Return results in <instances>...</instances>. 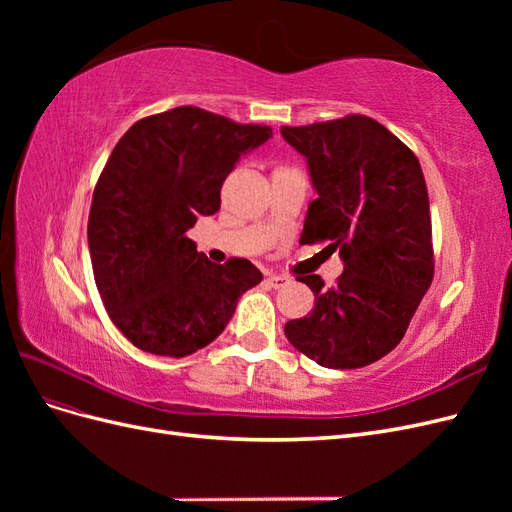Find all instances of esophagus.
<instances>
[{
	"label": "esophagus",
	"mask_w": 512,
	"mask_h": 512,
	"mask_svg": "<svg viewBox=\"0 0 512 512\" xmlns=\"http://www.w3.org/2000/svg\"><path fill=\"white\" fill-rule=\"evenodd\" d=\"M267 284L271 286V288H284L286 284H288V277H284V275H267Z\"/></svg>",
	"instance_id": "obj_1"
}]
</instances>
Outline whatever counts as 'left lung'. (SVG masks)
Masks as SVG:
<instances>
[{
	"label": "left lung",
	"mask_w": 512,
	"mask_h": 512,
	"mask_svg": "<svg viewBox=\"0 0 512 512\" xmlns=\"http://www.w3.org/2000/svg\"><path fill=\"white\" fill-rule=\"evenodd\" d=\"M307 162L318 198L307 207L301 243L339 252L344 273L324 290L318 275L312 314L286 322L288 342L329 369H359L389 354L431 286L429 196L414 153L363 115L282 126Z\"/></svg>",
	"instance_id": "obj_1"
}]
</instances>
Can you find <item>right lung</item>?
Returning <instances> with one entry per match:
<instances>
[{
	"label": "right lung",
	"mask_w": 512,
	"mask_h": 512,
	"mask_svg": "<svg viewBox=\"0 0 512 512\" xmlns=\"http://www.w3.org/2000/svg\"><path fill=\"white\" fill-rule=\"evenodd\" d=\"M271 134L177 106L121 136L94 190L87 243L106 312L136 348L175 359L205 348L260 284L250 260L215 265L185 232L220 209L224 179Z\"/></svg>",
	"instance_id": "right-lung-1"
}]
</instances>
